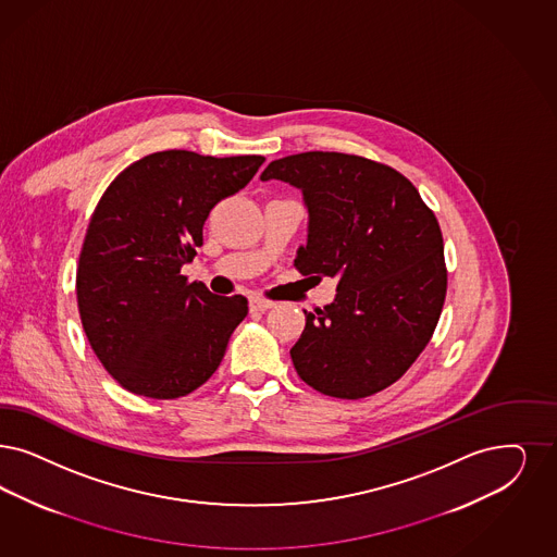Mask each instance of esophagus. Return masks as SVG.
Masks as SVG:
<instances>
[{
  "instance_id": "34e87169",
  "label": "esophagus",
  "mask_w": 557,
  "mask_h": 557,
  "mask_svg": "<svg viewBox=\"0 0 557 557\" xmlns=\"http://www.w3.org/2000/svg\"><path fill=\"white\" fill-rule=\"evenodd\" d=\"M274 304L270 301V299H262V297H249V308L253 309V311H267V309L272 308Z\"/></svg>"
}]
</instances>
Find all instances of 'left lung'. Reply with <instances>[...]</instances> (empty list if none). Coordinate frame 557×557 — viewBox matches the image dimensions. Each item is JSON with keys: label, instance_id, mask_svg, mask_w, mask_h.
Instances as JSON below:
<instances>
[{"label": "left lung", "instance_id": "left-lung-1", "mask_svg": "<svg viewBox=\"0 0 557 557\" xmlns=\"http://www.w3.org/2000/svg\"><path fill=\"white\" fill-rule=\"evenodd\" d=\"M262 182L304 191L308 246L295 269L336 278V297L290 349L299 377L334 398L388 388L428 347L446 299L440 223L396 169L345 152H301L272 161Z\"/></svg>", "mask_w": 557, "mask_h": 557}]
</instances>
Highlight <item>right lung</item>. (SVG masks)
<instances>
[{
  "label": "right lung",
  "mask_w": 557,
  "mask_h": 557,
  "mask_svg": "<svg viewBox=\"0 0 557 557\" xmlns=\"http://www.w3.org/2000/svg\"><path fill=\"white\" fill-rule=\"evenodd\" d=\"M264 161L163 150L104 189L86 228L76 295L90 347L125 391L180 398L221 366L248 299L212 295L182 267L202 246L210 210L248 186Z\"/></svg>",
  "instance_id": "right-lung-1"
}]
</instances>
